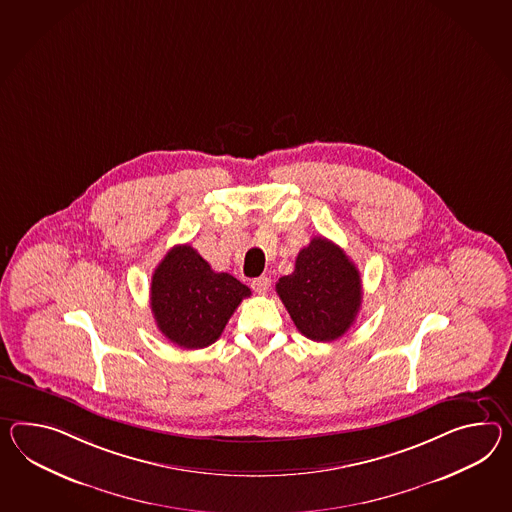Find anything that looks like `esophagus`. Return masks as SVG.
Returning a JSON list of instances; mask_svg holds the SVG:
<instances>
[{
	"instance_id": "34e87169",
	"label": "esophagus",
	"mask_w": 512,
	"mask_h": 512,
	"mask_svg": "<svg viewBox=\"0 0 512 512\" xmlns=\"http://www.w3.org/2000/svg\"><path fill=\"white\" fill-rule=\"evenodd\" d=\"M270 277H257V279H253L251 281V288L257 292V294H266L268 292V288H270Z\"/></svg>"
}]
</instances>
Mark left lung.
I'll list each match as a JSON object with an SVG mask.
<instances>
[{"label": "left lung", "instance_id": "1", "mask_svg": "<svg viewBox=\"0 0 512 512\" xmlns=\"http://www.w3.org/2000/svg\"><path fill=\"white\" fill-rule=\"evenodd\" d=\"M275 290L303 337L331 342L355 322L362 301L361 274L335 242L312 238L298 253L294 272Z\"/></svg>", "mask_w": 512, "mask_h": 512}]
</instances>
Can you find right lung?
<instances>
[{"instance_id":"add662e5","label":"right lung","mask_w":512,"mask_h":512,"mask_svg":"<svg viewBox=\"0 0 512 512\" xmlns=\"http://www.w3.org/2000/svg\"><path fill=\"white\" fill-rule=\"evenodd\" d=\"M251 290L233 275L214 272L192 246H174L151 277L150 305L159 331L179 348L214 344Z\"/></svg>"}]
</instances>
